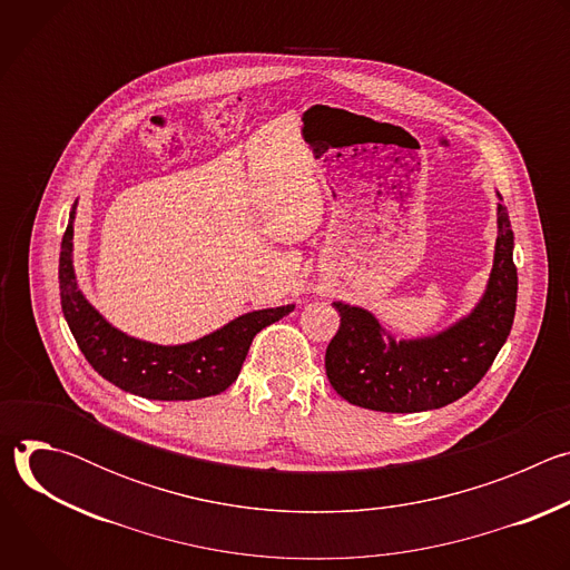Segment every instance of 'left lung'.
Instances as JSON below:
<instances>
[{
	"label": "left lung",
	"mask_w": 570,
	"mask_h": 570,
	"mask_svg": "<svg viewBox=\"0 0 570 570\" xmlns=\"http://www.w3.org/2000/svg\"><path fill=\"white\" fill-rule=\"evenodd\" d=\"M490 282L469 315L440 334L394 341L361 306L334 302L341 330L324 356L330 383L350 403L381 413L435 411L464 396L492 367L517 311L514 232L499 194Z\"/></svg>",
	"instance_id": "left-lung-1"
}]
</instances>
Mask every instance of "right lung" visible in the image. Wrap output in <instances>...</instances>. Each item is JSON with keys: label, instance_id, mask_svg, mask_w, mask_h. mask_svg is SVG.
I'll return each instance as SVG.
<instances>
[{"label": "right lung", "instance_id": "right-lung-1", "mask_svg": "<svg viewBox=\"0 0 570 570\" xmlns=\"http://www.w3.org/2000/svg\"><path fill=\"white\" fill-rule=\"evenodd\" d=\"M76 203L60 243V304L88 363L117 387L155 401H191L227 390L248 356L253 338L288 315L295 304L250 311L185 345H155L119 332L88 302L73 273Z\"/></svg>", "mask_w": 570, "mask_h": 570}]
</instances>
